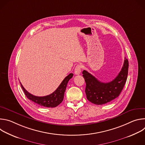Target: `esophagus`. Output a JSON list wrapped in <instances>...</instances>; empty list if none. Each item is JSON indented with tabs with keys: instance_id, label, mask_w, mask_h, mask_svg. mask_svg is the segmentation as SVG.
Masks as SVG:
<instances>
[{
	"instance_id": "1",
	"label": "esophagus",
	"mask_w": 145,
	"mask_h": 145,
	"mask_svg": "<svg viewBox=\"0 0 145 145\" xmlns=\"http://www.w3.org/2000/svg\"><path fill=\"white\" fill-rule=\"evenodd\" d=\"M82 66L81 65H77L74 69V73L75 74H79L81 73Z\"/></svg>"
}]
</instances>
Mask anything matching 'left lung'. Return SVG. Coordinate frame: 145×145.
Returning <instances> with one entry per match:
<instances>
[{"instance_id":"obj_1","label":"left lung","mask_w":145,"mask_h":145,"mask_svg":"<svg viewBox=\"0 0 145 145\" xmlns=\"http://www.w3.org/2000/svg\"><path fill=\"white\" fill-rule=\"evenodd\" d=\"M129 61H125L120 72L112 81L102 82L87 71H82L86 82V93L87 99L97 105H102L118 97L125 86L128 74Z\"/></svg>"}]
</instances>
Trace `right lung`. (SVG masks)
Returning <instances> with one entry per match:
<instances>
[{
    "label": "right lung",
    "instance_id": "obj_1",
    "mask_svg": "<svg viewBox=\"0 0 145 145\" xmlns=\"http://www.w3.org/2000/svg\"><path fill=\"white\" fill-rule=\"evenodd\" d=\"M73 73H70L63 80L59 87L54 92L45 96H34L27 92L24 88L21 83H20V85H21L22 88L23 89L25 95L29 100H31L39 106L45 107L53 108L58 106L63 101L68 82L69 80L73 77Z\"/></svg>",
    "mask_w": 145,
    "mask_h": 145
}]
</instances>
